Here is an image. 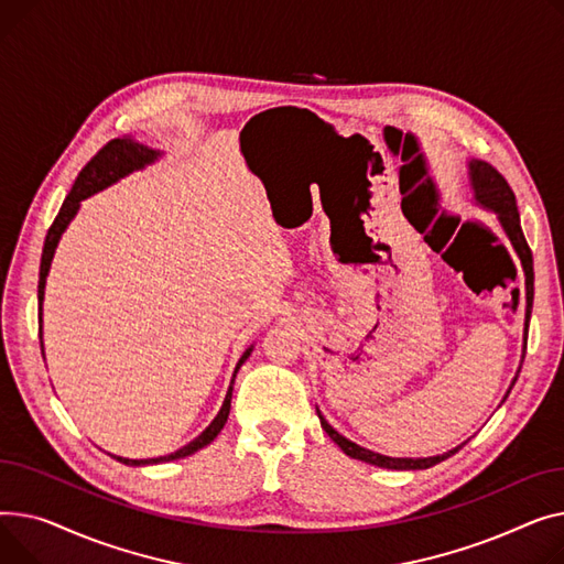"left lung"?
<instances>
[{
  "instance_id": "1",
  "label": "left lung",
  "mask_w": 564,
  "mask_h": 564,
  "mask_svg": "<svg viewBox=\"0 0 564 564\" xmlns=\"http://www.w3.org/2000/svg\"><path fill=\"white\" fill-rule=\"evenodd\" d=\"M469 182H471V191H474V200L480 207L496 212V216H499V220L506 229V235L510 237V241L521 259V267L525 273V335H528V323H531V310H533V254H531V248H528V243H525V237H523L521 225H519V209H517L514 193H512L510 184L506 182V177L496 171L494 165H489L485 161H469ZM523 357H525V344H523ZM514 382H517V378L512 380V387H514ZM508 393H506V399H508ZM318 419H321L323 430L329 435V440H333L346 455H350L352 459L367 462V465L382 467V469H399V471L427 469V467H435L437 462L451 457L453 453H457L462 446H465L462 444V446H457L444 455H435V457H387V455L373 453L369 448H361V446L352 444L350 440H346L344 435H339L337 430L323 419L321 412H318Z\"/></svg>"
}]
</instances>
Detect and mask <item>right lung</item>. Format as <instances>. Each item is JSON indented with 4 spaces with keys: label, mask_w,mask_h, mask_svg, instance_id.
<instances>
[{
    "label": "right lung",
    "mask_w": 564,
    "mask_h": 564,
    "mask_svg": "<svg viewBox=\"0 0 564 564\" xmlns=\"http://www.w3.org/2000/svg\"><path fill=\"white\" fill-rule=\"evenodd\" d=\"M159 156L156 150H150L148 145H141L139 141H134L131 137H122V139H113L109 141L105 148H99L97 154L84 165V169L79 171L68 197H65L54 223L50 225L47 229V237H45V246H43V257H41V271H39V333L43 335V295H45V280H47V273H50V263H52V257H54V250H56V243L63 235V229L68 227V223L75 218L77 209H79V203L84 200V197L97 193L107 188L109 184L118 182L120 177L129 175L131 171H139L143 169L145 163H152L154 159ZM41 350H43V341H41ZM252 348H248L243 352V357L239 359L237 369H235V378H237V371L241 369V364L248 359ZM235 378H231V384L227 389V395H225V403L218 412V416L209 423V427L205 430L203 435H197L191 444L182 446L180 451L171 453V455H163V457H152V459H127V457H116L118 462H122V465H129V467H141V465H159V462H171V459H180V457H186L195 451L205 448L207 444H212L218 433L223 430V425L227 423V416H229V403H231V387H235Z\"/></svg>",
    "instance_id": "1"
}]
</instances>
